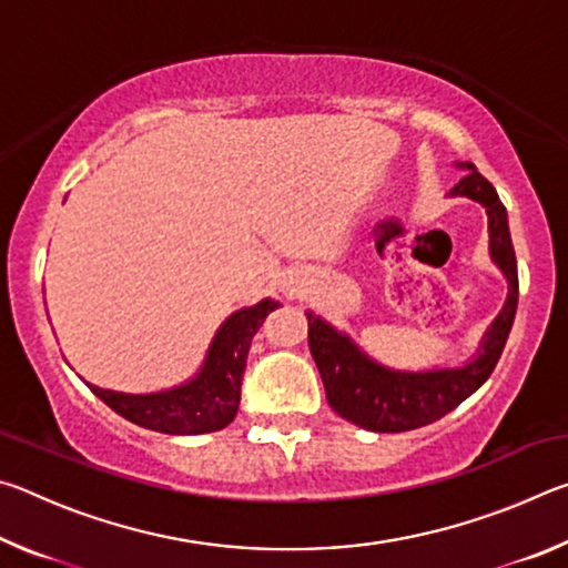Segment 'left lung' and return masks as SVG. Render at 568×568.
I'll list each match as a JSON object with an SVG mask.
<instances>
[{"mask_svg": "<svg viewBox=\"0 0 568 568\" xmlns=\"http://www.w3.org/2000/svg\"><path fill=\"white\" fill-rule=\"evenodd\" d=\"M468 172L450 190V195H464L486 207L488 215V250L491 261L501 267L508 281V297L496 315L486 338L478 345V355L460 368H440L406 373L390 371L368 358L348 335H343L318 315L307 311V345L318 365L325 398L341 418L376 434H400L428 426L446 413L460 406L470 393H476L491 376L516 318L518 305V271L516 253L508 233L506 207L496 190L474 162H458Z\"/></svg>", "mask_w": 568, "mask_h": 568, "instance_id": "left-lung-1", "label": "left lung"}]
</instances>
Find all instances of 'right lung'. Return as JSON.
I'll list each match as a JSON object with an SVG mask.
<instances>
[{
	"mask_svg": "<svg viewBox=\"0 0 568 568\" xmlns=\"http://www.w3.org/2000/svg\"><path fill=\"white\" fill-rule=\"evenodd\" d=\"M277 305L281 303L265 297L257 305L230 315L215 333L203 368L195 378L178 388L132 396V393L90 386V383L88 386L114 413L142 428L170 436L213 434L235 418L250 341Z\"/></svg>",
	"mask_w": 568,
	"mask_h": 568,
	"instance_id": "1",
	"label": "right lung"
}]
</instances>
